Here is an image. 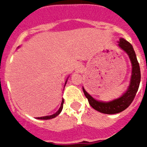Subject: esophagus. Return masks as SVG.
Returning a JSON list of instances; mask_svg holds the SVG:
<instances>
[{
    "mask_svg": "<svg viewBox=\"0 0 147 147\" xmlns=\"http://www.w3.org/2000/svg\"><path fill=\"white\" fill-rule=\"evenodd\" d=\"M82 69V64L80 63V62H78L76 65V71H81V69Z\"/></svg>",
    "mask_w": 147,
    "mask_h": 147,
    "instance_id": "obj_1",
    "label": "esophagus"
}]
</instances>
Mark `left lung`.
Masks as SVG:
<instances>
[{"label": "left lung", "instance_id": "1", "mask_svg": "<svg viewBox=\"0 0 147 147\" xmlns=\"http://www.w3.org/2000/svg\"><path fill=\"white\" fill-rule=\"evenodd\" d=\"M117 46L127 54L131 62V66H132L130 84L127 91L120 98L106 102V101H101V100L94 99L85 91L84 87H82L84 94L85 97L88 98L89 105L94 110L103 114H117L124 111L126 108H127L134 99L135 95L139 88L140 82V78H141L140 69L139 63H138L132 45L127 40H124L123 38H120Z\"/></svg>", "mask_w": 147, "mask_h": 147}]
</instances>
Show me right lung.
Masks as SVG:
<instances>
[{
  "mask_svg": "<svg viewBox=\"0 0 147 147\" xmlns=\"http://www.w3.org/2000/svg\"><path fill=\"white\" fill-rule=\"evenodd\" d=\"M69 77L67 78L66 81H65V85H66L67 81H68V78H69ZM63 103H64V99H62V103H61V106H60L59 109L57 111L55 112V114H52V115H49V116H44V117H36V119H40V120H49V119H53V118H54V117H55L58 116V115H59V114L61 113V111H62V107H63Z\"/></svg>",
  "mask_w": 147,
  "mask_h": 147,
  "instance_id": "1",
  "label": "right lung"
}]
</instances>
